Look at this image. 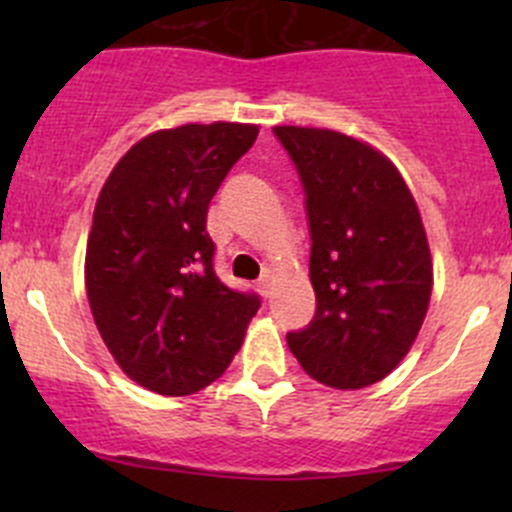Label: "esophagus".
I'll use <instances>...</instances> for the list:
<instances>
[{
  "mask_svg": "<svg viewBox=\"0 0 512 512\" xmlns=\"http://www.w3.org/2000/svg\"><path fill=\"white\" fill-rule=\"evenodd\" d=\"M257 289H260L262 297H270V292H272V275H270V272H265V275L260 277V282H257Z\"/></svg>",
  "mask_w": 512,
  "mask_h": 512,
  "instance_id": "34e87169",
  "label": "esophagus"
}]
</instances>
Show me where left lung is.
I'll use <instances>...</instances> for the list:
<instances>
[{"mask_svg":"<svg viewBox=\"0 0 512 512\" xmlns=\"http://www.w3.org/2000/svg\"><path fill=\"white\" fill-rule=\"evenodd\" d=\"M299 173L317 312L287 344L312 379L364 389L399 366L426 317L433 270L416 200L389 158L327 128L275 126Z\"/></svg>","mask_w":512,"mask_h":512,"instance_id":"1","label":"left lung"}]
</instances>
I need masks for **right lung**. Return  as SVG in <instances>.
<instances>
[{"instance_id": "1", "label": "right lung", "mask_w": 512, "mask_h": 512, "mask_svg": "<svg viewBox=\"0 0 512 512\" xmlns=\"http://www.w3.org/2000/svg\"><path fill=\"white\" fill-rule=\"evenodd\" d=\"M257 126L188 123L138 141L96 200L86 294L108 352L136 384L188 396L230 366L260 309L213 270L205 218Z\"/></svg>"}]
</instances>
